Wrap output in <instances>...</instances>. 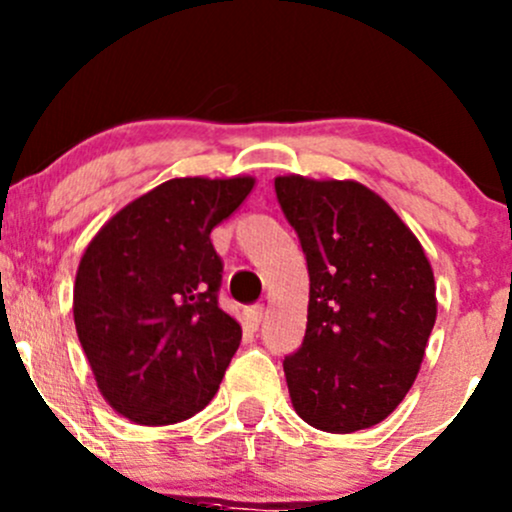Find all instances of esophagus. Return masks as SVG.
<instances>
[{"label":"esophagus","instance_id":"34e87169","mask_svg":"<svg viewBox=\"0 0 512 512\" xmlns=\"http://www.w3.org/2000/svg\"><path fill=\"white\" fill-rule=\"evenodd\" d=\"M262 316H265V306H262V303H255V306L245 308V318H247V323H250V328H255V330L260 328Z\"/></svg>","mask_w":512,"mask_h":512}]
</instances>
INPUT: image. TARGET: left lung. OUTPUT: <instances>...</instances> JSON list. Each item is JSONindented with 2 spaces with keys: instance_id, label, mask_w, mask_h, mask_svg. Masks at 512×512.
Instances as JSON below:
<instances>
[{
  "instance_id": "obj_1",
  "label": "left lung",
  "mask_w": 512,
  "mask_h": 512,
  "mask_svg": "<svg viewBox=\"0 0 512 512\" xmlns=\"http://www.w3.org/2000/svg\"><path fill=\"white\" fill-rule=\"evenodd\" d=\"M306 255L308 323L284 357L296 413L325 432L381 423L413 386L437 316L435 277L411 228L359 182L274 179Z\"/></svg>"
}]
</instances>
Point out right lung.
Segmentation results:
<instances>
[{
	"label": "right lung",
	"mask_w": 512,
	"mask_h": 512,
	"mask_svg": "<svg viewBox=\"0 0 512 512\" xmlns=\"http://www.w3.org/2000/svg\"><path fill=\"white\" fill-rule=\"evenodd\" d=\"M255 179L182 177L121 209L84 250L77 338L111 408L172 425L209 406L243 330L218 306L223 260L213 226Z\"/></svg>",
	"instance_id": "add662e5"
}]
</instances>
